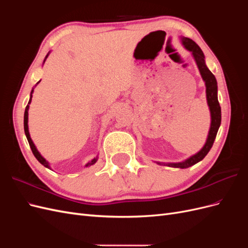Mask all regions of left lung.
Returning a JSON list of instances; mask_svg holds the SVG:
<instances>
[{"label":"left lung","mask_w":248,"mask_h":248,"mask_svg":"<svg viewBox=\"0 0 248 248\" xmlns=\"http://www.w3.org/2000/svg\"><path fill=\"white\" fill-rule=\"evenodd\" d=\"M182 44L184 47L191 51V54L194 58L198 68L200 70L201 76L205 81L206 85V96H207V102L210 109V114H211V125H210V129L208 133V138L205 142L204 147H202L200 151L190 156L189 158L182 162H170V163H164V162H157L158 164H163V166H168L170 168H179V169H187L193 164L198 163L199 161L204 159V157L208 154L210 149L212 148L213 142L215 140L217 131L219 129V126L221 123V108L218 102V98H217V81L213 73L208 69V67L205 62V56L202 54V49L198 44L191 40L190 38H186V37H182Z\"/></svg>","instance_id":"8db88e82"}]
</instances>
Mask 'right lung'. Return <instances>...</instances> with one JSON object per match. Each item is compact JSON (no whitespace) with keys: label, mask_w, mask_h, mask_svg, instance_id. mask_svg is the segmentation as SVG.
Wrapping results in <instances>:
<instances>
[{"label":"right lung","mask_w":248,"mask_h":248,"mask_svg":"<svg viewBox=\"0 0 248 248\" xmlns=\"http://www.w3.org/2000/svg\"><path fill=\"white\" fill-rule=\"evenodd\" d=\"M48 55H49V52H48V54L46 55V59H44L43 63L46 62V58L48 57ZM39 81H40V80H39ZM39 81L37 82V84H39ZM33 92H34V89H33L32 91H31V96H30V100H29V102H28V106L26 107V110H25V117H24V128H25V133H26L27 140H28V141H29V145H30V147H31V150H32V152H33L34 156L36 157V159L38 160V161H39L41 164H43V166L46 167V168H47V169H50V167H49L48 162L46 160V158H43V157L41 156V154L38 152V150H37L36 146L34 145V142H33V140H32L31 137H30V132H29V126H28V115H29L28 110H29V108H30V107H29V104L31 103V101H32V94H33ZM96 161H97V157H96V158H93L91 161H89V162L86 164V167L93 166V164H94Z\"/></svg>","instance_id":"right-lung-1"}]
</instances>
